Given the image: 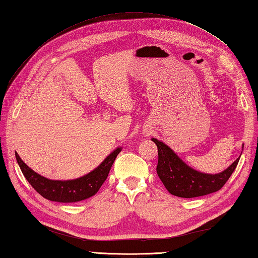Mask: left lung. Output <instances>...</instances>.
<instances>
[{"mask_svg":"<svg viewBox=\"0 0 258 258\" xmlns=\"http://www.w3.org/2000/svg\"><path fill=\"white\" fill-rule=\"evenodd\" d=\"M158 163L156 172L164 186L172 195L191 199L220 190L236 168L239 157L225 171L218 174H205L189 167L175 154L172 149L156 139Z\"/></svg>","mask_w":258,"mask_h":258,"instance_id":"8db88e82","label":"left lung"}]
</instances>
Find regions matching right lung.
<instances>
[{"label":"right lung","instance_id":"obj_1","mask_svg":"<svg viewBox=\"0 0 258 258\" xmlns=\"http://www.w3.org/2000/svg\"><path fill=\"white\" fill-rule=\"evenodd\" d=\"M120 147L112 152L94 171L70 180H54L41 176L40 174L33 171L21 160L18 153L15 152L16 161L19 163L22 173L25 176L32 187L44 199L59 203H75L89 199L95 195L102 184L105 182L115 158L120 152Z\"/></svg>","mask_w":258,"mask_h":258}]
</instances>
